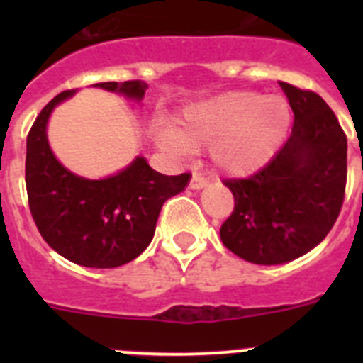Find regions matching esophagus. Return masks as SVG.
I'll return each mask as SVG.
<instances>
[{
  "label": "esophagus",
  "instance_id": "obj_1",
  "mask_svg": "<svg viewBox=\"0 0 363 363\" xmlns=\"http://www.w3.org/2000/svg\"><path fill=\"white\" fill-rule=\"evenodd\" d=\"M207 184H209V182H207V178H205L203 174H200V172H194V174H192V178H191V184H189V187H191V189H203V187H207Z\"/></svg>",
  "mask_w": 363,
  "mask_h": 363
}]
</instances>
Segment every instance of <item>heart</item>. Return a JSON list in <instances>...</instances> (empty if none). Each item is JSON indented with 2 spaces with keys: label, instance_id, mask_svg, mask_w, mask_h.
I'll list each match as a JSON object with an SVG mask.
<instances>
[{
  "label": "heart",
  "instance_id": "1",
  "mask_svg": "<svg viewBox=\"0 0 363 363\" xmlns=\"http://www.w3.org/2000/svg\"><path fill=\"white\" fill-rule=\"evenodd\" d=\"M289 127L291 107L284 96L227 92L189 107L176 130H158V142L178 156L213 145L211 158L221 172L247 176L271 162Z\"/></svg>",
  "mask_w": 363,
  "mask_h": 363
}]
</instances>
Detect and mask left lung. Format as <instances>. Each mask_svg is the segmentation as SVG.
<instances>
[{"mask_svg":"<svg viewBox=\"0 0 363 363\" xmlns=\"http://www.w3.org/2000/svg\"><path fill=\"white\" fill-rule=\"evenodd\" d=\"M294 112L289 140L249 178L225 179L234 211L220 238L256 265L287 264L333 229L345 194L347 138L329 105L313 91L280 82Z\"/></svg>","mask_w":363,"mask_h":363,"instance_id":"8db88e82","label":"left lung"}]
</instances>
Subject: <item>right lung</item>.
Here are the masks:
<instances>
[{
    "label": "right lung",
    "mask_w": 363,
    "mask_h": 363,
    "mask_svg": "<svg viewBox=\"0 0 363 363\" xmlns=\"http://www.w3.org/2000/svg\"><path fill=\"white\" fill-rule=\"evenodd\" d=\"M94 86L136 101H142L147 91V83L140 79ZM74 92L50 99L27 136L28 207L40 234L57 255L83 267H120L149 247L163 203L187 187L191 174H160L142 156L104 179L70 172L50 150L47 121L54 107Z\"/></svg>",
    "instance_id": "obj_1"
}]
</instances>
